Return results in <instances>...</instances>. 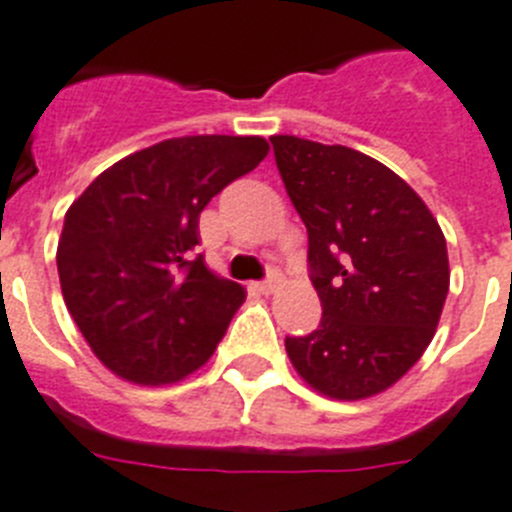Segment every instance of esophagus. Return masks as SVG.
Here are the masks:
<instances>
[{
    "instance_id": "esophagus-1",
    "label": "esophagus",
    "mask_w": 512,
    "mask_h": 512,
    "mask_svg": "<svg viewBox=\"0 0 512 512\" xmlns=\"http://www.w3.org/2000/svg\"><path fill=\"white\" fill-rule=\"evenodd\" d=\"M281 281H283L281 273H278L276 268H270L268 278H265V281L257 283V291H263V294H273V291H276L278 286H281Z\"/></svg>"
}]
</instances>
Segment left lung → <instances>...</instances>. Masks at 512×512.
Listing matches in <instances>:
<instances>
[{
    "label": "left lung",
    "mask_w": 512,
    "mask_h": 512,
    "mask_svg": "<svg viewBox=\"0 0 512 512\" xmlns=\"http://www.w3.org/2000/svg\"><path fill=\"white\" fill-rule=\"evenodd\" d=\"M278 174L307 226L322 320L286 338L294 369L322 395L359 401L424 354L448 296L445 236L424 200L346 145L273 135Z\"/></svg>",
    "instance_id": "1"
}]
</instances>
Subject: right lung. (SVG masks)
I'll return each mask as SVG.
<instances>
[{
  "mask_svg": "<svg viewBox=\"0 0 512 512\" xmlns=\"http://www.w3.org/2000/svg\"><path fill=\"white\" fill-rule=\"evenodd\" d=\"M268 156L263 137L192 135L117 161L64 216V304L114 375L166 385L208 362L244 302L205 268L200 213Z\"/></svg>",
  "mask_w": 512,
  "mask_h": 512,
  "instance_id": "add662e5",
  "label": "right lung"
}]
</instances>
